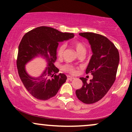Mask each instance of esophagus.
<instances>
[{
	"label": "esophagus",
	"mask_w": 132,
	"mask_h": 132,
	"mask_svg": "<svg viewBox=\"0 0 132 132\" xmlns=\"http://www.w3.org/2000/svg\"><path fill=\"white\" fill-rule=\"evenodd\" d=\"M68 79L69 80H70V81H72V80H73V79H75V78H74V77H72V76H68Z\"/></svg>",
	"instance_id": "1"
}]
</instances>
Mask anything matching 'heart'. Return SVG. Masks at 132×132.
<instances>
[{
    "mask_svg": "<svg viewBox=\"0 0 132 132\" xmlns=\"http://www.w3.org/2000/svg\"><path fill=\"white\" fill-rule=\"evenodd\" d=\"M72 46L75 48V50L76 51L77 53H79L82 52V51H86V48L84 47V45L82 43H81L80 42H78V41H74V42H72ZM65 45L64 44H62V45H60V46H58L57 49V56L58 57H61L62 56H63V53H64V51L65 50ZM64 69L65 70L69 71V72H71V73H74L75 72V69L72 66H69V65H67V66H64Z\"/></svg>",
    "mask_w": 132,
    "mask_h": 132,
    "instance_id": "obj_1",
    "label": "heart"
}]
</instances>
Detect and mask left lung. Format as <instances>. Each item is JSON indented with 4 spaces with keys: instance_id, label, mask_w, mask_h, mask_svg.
<instances>
[{
    "instance_id": "left-lung-1",
    "label": "left lung",
    "mask_w": 132,
    "mask_h": 132,
    "mask_svg": "<svg viewBox=\"0 0 132 132\" xmlns=\"http://www.w3.org/2000/svg\"><path fill=\"white\" fill-rule=\"evenodd\" d=\"M88 40L92 55L86 68V74L91 73L93 78H80L83 85L76 90L77 97L85 104H93L101 100L109 90L116 80L119 64V53L115 45L101 35L94 33H79Z\"/></svg>"
}]
</instances>
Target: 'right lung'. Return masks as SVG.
<instances>
[{"mask_svg": "<svg viewBox=\"0 0 132 132\" xmlns=\"http://www.w3.org/2000/svg\"><path fill=\"white\" fill-rule=\"evenodd\" d=\"M74 37V33H63L48 27H37L23 37L19 46L16 66L24 86L36 99L45 101L53 97L66 82L67 76L63 73L57 75L59 69L54 63L59 43ZM39 57L45 60L47 67L40 76L31 77L25 66Z\"/></svg>", "mask_w": 132, "mask_h": 132, "instance_id": "obj_1", "label": "right lung"}]
</instances>
